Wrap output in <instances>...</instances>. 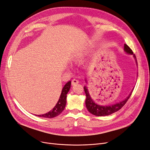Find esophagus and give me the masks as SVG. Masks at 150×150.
Listing matches in <instances>:
<instances>
[{
	"mask_svg": "<svg viewBox=\"0 0 150 150\" xmlns=\"http://www.w3.org/2000/svg\"><path fill=\"white\" fill-rule=\"evenodd\" d=\"M79 83V80L76 79H73L72 80H71V84H72V85H75V84H78Z\"/></svg>",
	"mask_w": 150,
	"mask_h": 150,
	"instance_id": "34e87169",
	"label": "esophagus"
}]
</instances>
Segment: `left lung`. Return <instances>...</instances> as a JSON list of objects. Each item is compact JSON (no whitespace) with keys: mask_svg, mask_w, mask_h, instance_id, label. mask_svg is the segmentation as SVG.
Wrapping results in <instances>:
<instances>
[{"mask_svg":"<svg viewBox=\"0 0 150 150\" xmlns=\"http://www.w3.org/2000/svg\"><path fill=\"white\" fill-rule=\"evenodd\" d=\"M124 50H125V51L126 53L133 55L134 57L136 60V57L135 54H133V52L132 50L126 44H125V47H124ZM85 81L87 83L86 79H85ZM84 92H85L86 94V100H85V103H86V106L88 109V111L94 115L97 116H108L111 115L117 111H118L119 110H120L124 105H125L128 99H129L130 96H131L132 91L131 92V93L129 94V95L126 97V98L123 100L122 101H121L120 102L116 103L115 104H113V105H100L96 103L94 100L91 98L88 89L87 88V86H84Z\"/></svg>","mask_w":150,"mask_h":150,"instance_id":"8db88e82","label":"left lung"}]
</instances>
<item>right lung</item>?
Segmentation results:
<instances>
[{
    "instance_id": "add662e5",
    "label": "right lung",
    "mask_w": 150,
    "mask_h": 150,
    "mask_svg": "<svg viewBox=\"0 0 150 150\" xmlns=\"http://www.w3.org/2000/svg\"><path fill=\"white\" fill-rule=\"evenodd\" d=\"M71 85V81H68L64 86L63 87L62 89V92L61 94V96L59 97V99L58 100L56 105L54 106V107L52 109L51 111L49 112L43 114V115H35L37 116L42 117V118H53L54 117H56L57 116L61 114L63 110H64L65 107H66V99H67V94L70 90Z\"/></svg>"
}]
</instances>
